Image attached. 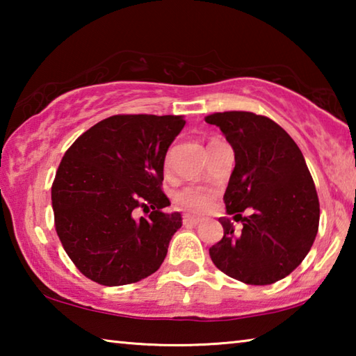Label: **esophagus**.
<instances>
[{
  "label": "esophagus",
  "instance_id": "obj_1",
  "mask_svg": "<svg viewBox=\"0 0 356 356\" xmlns=\"http://www.w3.org/2000/svg\"><path fill=\"white\" fill-rule=\"evenodd\" d=\"M201 222V220L200 218H195V216H190V215H185L184 216V226H196V225H200Z\"/></svg>",
  "mask_w": 356,
  "mask_h": 356
}]
</instances>
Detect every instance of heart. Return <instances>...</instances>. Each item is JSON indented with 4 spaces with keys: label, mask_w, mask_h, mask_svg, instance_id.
<instances>
[{
    "label": "heart",
    "mask_w": 356,
    "mask_h": 356,
    "mask_svg": "<svg viewBox=\"0 0 356 356\" xmlns=\"http://www.w3.org/2000/svg\"><path fill=\"white\" fill-rule=\"evenodd\" d=\"M165 168L166 170L170 168V156H166ZM174 200H176L177 206L184 210H188L191 213H202L212 206L213 195L210 190L200 188V186H186V188L176 193Z\"/></svg>",
    "instance_id": "b5f03b06"
}]
</instances>
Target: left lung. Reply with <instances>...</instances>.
Listing matches in <instances>:
<instances>
[{
	"label": "left lung",
	"mask_w": 356,
	"mask_h": 356,
	"mask_svg": "<svg viewBox=\"0 0 356 356\" xmlns=\"http://www.w3.org/2000/svg\"><path fill=\"white\" fill-rule=\"evenodd\" d=\"M234 149L236 166L225 193V236L209 250L222 273L245 284L265 286L286 278L314 243L321 207L305 156L284 129L248 111L206 116ZM250 209L248 217L240 211Z\"/></svg>",
	"instance_id": "1"
}]
</instances>
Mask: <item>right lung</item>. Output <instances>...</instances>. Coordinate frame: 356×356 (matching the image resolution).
Instances as JSON below:
<instances>
[{"label":"right lung","mask_w":356,"mask_h":356,"mask_svg":"<svg viewBox=\"0 0 356 356\" xmlns=\"http://www.w3.org/2000/svg\"><path fill=\"white\" fill-rule=\"evenodd\" d=\"M182 116L119 114L100 120L64 154L51 186L55 226L76 268L99 284L124 286L155 273L182 226L165 213V156ZM153 209L136 220L138 207Z\"/></svg>","instance_id":"1"}]
</instances>
